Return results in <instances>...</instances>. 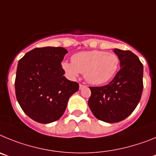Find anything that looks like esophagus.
<instances>
[{"instance_id":"obj_1","label":"esophagus","mask_w":156,"mask_h":156,"mask_svg":"<svg viewBox=\"0 0 156 156\" xmlns=\"http://www.w3.org/2000/svg\"><path fill=\"white\" fill-rule=\"evenodd\" d=\"M87 87V85H84V84H80V89H83V88H84V87Z\"/></svg>"}]
</instances>
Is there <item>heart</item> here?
Here are the masks:
<instances>
[{"label": "heart", "mask_w": 156, "mask_h": 156, "mask_svg": "<svg viewBox=\"0 0 156 156\" xmlns=\"http://www.w3.org/2000/svg\"><path fill=\"white\" fill-rule=\"evenodd\" d=\"M72 62H65L62 68L71 77H76L80 73L91 84L99 85L108 82L116 73L119 58L116 54L104 51H81L72 56Z\"/></svg>", "instance_id": "b5f03b06"}]
</instances>
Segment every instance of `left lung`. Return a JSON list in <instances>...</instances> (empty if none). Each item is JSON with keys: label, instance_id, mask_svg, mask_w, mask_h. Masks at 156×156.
<instances>
[{"label": "left lung", "instance_id": "left-lung-1", "mask_svg": "<svg viewBox=\"0 0 156 156\" xmlns=\"http://www.w3.org/2000/svg\"><path fill=\"white\" fill-rule=\"evenodd\" d=\"M121 69L114 79L102 87H90L88 105L99 120L118 122L136 108L143 90V65L130 51L115 49Z\"/></svg>", "mask_w": 156, "mask_h": 156}]
</instances>
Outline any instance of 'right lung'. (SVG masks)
Listing matches in <instances>:
<instances>
[{
	"label": "right lung",
	"instance_id": "obj_1",
	"mask_svg": "<svg viewBox=\"0 0 156 156\" xmlns=\"http://www.w3.org/2000/svg\"><path fill=\"white\" fill-rule=\"evenodd\" d=\"M67 50L61 47L37 48L19 61L15 81L19 105L30 118L41 123L58 120L79 83L64 76L62 67Z\"/></svg>",
	"mask_w": 156,
	"mask_h": 156
}]
</instances>
